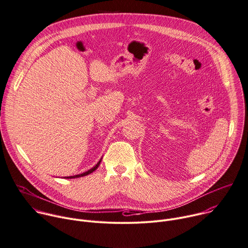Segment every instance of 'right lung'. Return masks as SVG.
I'll return each instance as SVG.
<instances>
[{
    "mask_svg": "<svg viewBox=\"0 0 248 248\" xmlns=\"http://www.w3.org/2000/svg\"><path fill=\"white\" fill-rule=\"evenodd\" d=\"M101 159H102V157L100 158V160L95 164V166L93 168V169H91V170H89L88 171H86V172H82V173H80V174H77V175H74V176H66V177H64V178H67V179H72V178H78V177H82V176H86V175H89V174H91V173H93L94 170H97V168L99 167V164H100V162H101Z\"/></svg>",
    "mask_w": 248,
    "mask_h": 248,
    "instance_id": "obj_1",
    "label": "right lung"
}]
</instances>
